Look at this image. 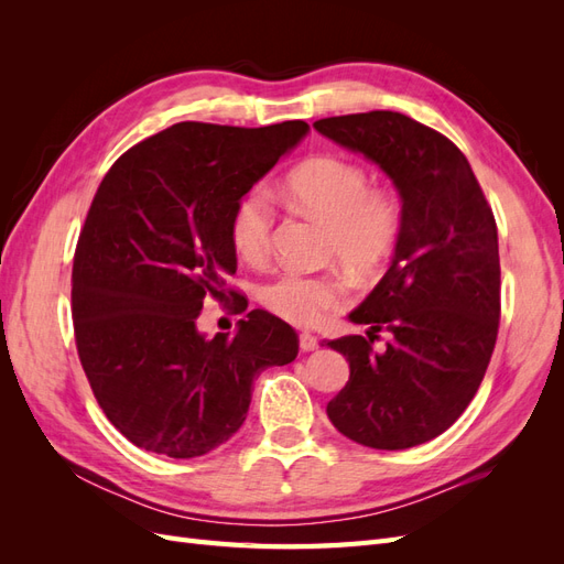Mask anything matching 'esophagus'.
I'll list each match as a JSON object with an SVG mask.
<instances>
[{
    "label": "esophagus",
    "instance_id": "1",
    "mask_svg": "<svg viewBox=\"0 0 564 564\" xmlns=\"http://www.w3.org/2000/svg\"><path fill=\"white\" fill-rule=\"evenodd\" d=\"M299 346H301V350L311 352V350H315V348L319 346V340H317V336H313L311 332H303V334L299 336Z\"/></svg>",
    "mask_w": 564,
    "mask_h": 564
}]
</instances>
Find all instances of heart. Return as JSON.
<instances>
[{"mask_svg":"<svg viewBox=\"0 0 564 564\" xmlns=\"http://www.w3.org/2000/svg\"><path fill=\"white\" fill-rule=\"evenodd\" d=\"M282 195L289 204L317 216L329 226L332 251L355 268L379 265L400 235V204L390 191L371 187L360 164L334 155H317L289 172ZM270 199L251 187L237 199L230 216L235 251L247 263H261L272 247ZM348 282L334 275H305L286 270L261 289V301L278 317L313 327L346 301Z\"/></svg>","mask_w":564,"mask_h":564,"instance_id":"obj_1","label":"heart"}]
</instances>
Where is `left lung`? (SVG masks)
<instances>
[{
    "label": "left lung",
    "instance_id": "1",
    "mask_svg": "<svg viewBox=\"0 0 564 564\" xmlns=\"http://www.w3.org/2000/svg\"><path fill=\"white\" fill-rule=\"evenodd\" d=\"M313 127L377 164L402 202L392 263L348 315L367 336L324 340L350 365L327 416L371 449L423 445L466 412L497 344V220L464 152L416 119L373 110ZM379 330L391 340L373 351Z\"/></svg>",
    "mask_w": 564,
    "mask_h": 564
}]
</instances>
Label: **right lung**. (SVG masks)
Instances as JSON below:
<instances>
[{
    "label": "right lung",
    "instance_id": "obj_1",
    "mask_svg": "<svg viewBox=\"0 0 564 564\" xmlns=\"http://www.w3.org/2000/svg\"><path fill=\"white\" fill-rule=\"evenodd\" d=\"M308 131L301 119L181 122L100 181L73 263L75 340L100 409L135 447L172 458L216 449L245 423L253 379L296 360V332L265 311L232 336L202 334L197 317L237 270V199Z\"/></svg>",
    "mask_w": 564,
    "mask_h": 564
}]
</instances>
